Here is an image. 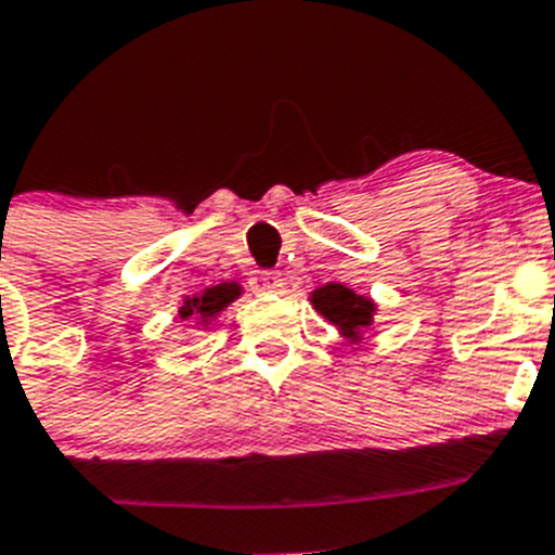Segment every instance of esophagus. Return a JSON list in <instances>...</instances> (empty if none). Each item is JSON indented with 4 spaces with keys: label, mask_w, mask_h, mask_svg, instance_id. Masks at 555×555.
<instances>
[{
    "label": "esophagus",
    "mask_w": 555,
    "mask_h": 555,
    "mask_svg": "<svg viewBox=\"0 0 555 555\" xmlns=\"http://www.w3.org/2000/svg\"><path fill=\"white\" fill-rule=\"evenodd\" d=\"M249 286H253L255 292H274V288L283 286V278H281V272H272V269H261V272L253 274Z\"/></svg>",
    "instance_id": "esophagus-1"
}]
</instances>
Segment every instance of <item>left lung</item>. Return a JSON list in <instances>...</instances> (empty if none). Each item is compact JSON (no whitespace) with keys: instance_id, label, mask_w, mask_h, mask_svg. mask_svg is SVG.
Returning <instances> with one entry per match:
<instances>
[{"instance_id":"obj_1","label":"left lung","mask_w":555,"mask_h":555,"mask_svg":"<svg viewBox=\"0 0 555 555\" xmlns=\"http://www.w3.org/2000/svg\"><path fill=\"white\" fill-rule=\"evenodd\" d=\"M311 302L347 338H358V331L370 325L372 313H375V302L356 294L352 288L341 286V283H327V286L317 288Z\"/></svg>"}]
</instances>
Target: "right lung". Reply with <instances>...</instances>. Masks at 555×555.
Instances as JSON below:
<instances>
[{"instance_id": "right-lung-1", "label": "right lung", "mask_w": 555, "mask_h": 555, "mask_svg": "<svg viewBox=\"0 0 555 555\" xmlns=\"http://www.w3.org/2000/svg\"><path fill=\"white\" fill-rule=\"evenodd\" d=\"M238 297V286L235 283H222V286L205 288L199 297H191L185 300V306L180 308V320H189V317H199L203 322H208L210 317H217L224 306Z\"/></svg>"}]
</instances>
